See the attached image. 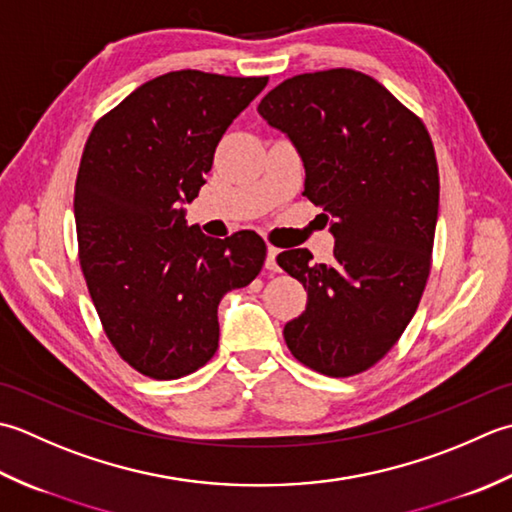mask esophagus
<instances>
[{
	"label": "esophagus",
	"mask_w": 512,
	"mask_h": 512,
	"mask_svg": "<svg viewBox=\"0 0 512 512\" xmlns=\"http://www.w3.org/2000/svg\"><path fill=\"white\" fill-rule=\"evenodd\" d=\"M276 258H278V247L269 245V247H267V260H265V267H267L269 271H280Z\"/></svg>",
	"instance_id": "esophagus-1"
}]
</instances>
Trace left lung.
<instances>
[{
    "label": "left lung",
    "mask_w": 512,
    "mask_h": 512,
    "mask_svg": "<svg viewBox=\"0 0 512 512\" xmlns=\"http://www.w3.org/2000/svg\"><path fill=\"white\" fill-rule=\"evenodd\" d=\"M305 163V192L331 218V265L309 249L278 254L307 289L285 325L305 367L349 378L380 362L409 325L431 271L440 174L422 119L362 72L331 68L285 79L258 103Z\"/></svg>",
    "instance_id": "left-lung-1"
}]
</instances>
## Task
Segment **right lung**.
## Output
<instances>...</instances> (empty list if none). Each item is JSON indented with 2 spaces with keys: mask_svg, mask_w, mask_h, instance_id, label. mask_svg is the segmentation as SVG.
<instances>
[{
  "mask_svg": "<svg viewBox=\"0 0 512 512\" xmlns=\"http://www.w3.org/2000/svg\"><path fill=\"white\" fill-rule=\"evenodd\" d=\"M267 77L176 70L95 123L75 183L79 263L112 347L132 369L176 380L218 349V302L263 269L256 232L187 227L214 152Z\"/></svg>",
  "mask_w": 512,
  "mask_h": 512,
  "instance_id": "obj_1",
  "label": "right lung"
}]
</instances>
